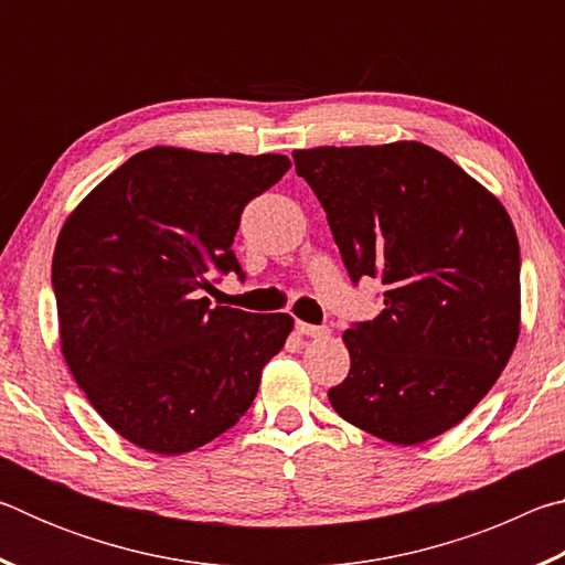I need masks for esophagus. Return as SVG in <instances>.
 <instances>
[{"mask_svg": "<svg viewBox=\"0 0 565 565\" xmlns=\"http://www.w3.org/2000/svg\"><path fill=\"white\" fill-rule=\"evenodd\" d=\"M296 331H299L301 337H311V339L329 337L327 327H311V323H303V321H296Z\"/></svg>", "mask_w": 565, "mask_h": 565, "instance_id": "esophagus-1", "label": "esophagus"}]
</instances>
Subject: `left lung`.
Wrapping results in <instances>:
<instances>
[{
    "label": "left lung",
    "instance_id": "obj_1",
    "mask_svg": "<svg viewBox=\"0 0 565 565\" xmlns=\"http://www.w3.org/2000/svg\"><path fill=\"white\" fill-rule=\"evenodd\" d=\"M349 276L384 281V311L343 331L337 414L396 446L471 414L521 333V252L489 189L420 141L296 149Z\"/></svg>",
    "mask_w": 565,
    "mask_h": 565
}]
</instances>
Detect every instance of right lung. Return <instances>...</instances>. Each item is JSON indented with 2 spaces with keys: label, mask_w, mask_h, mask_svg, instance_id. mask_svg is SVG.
<instances>
[{
  "label": "right lung",
  "mask_w": 565,
  "mask_h": 565,
  "mask_svg": "<svg viewBox=\"0 0 565 565\" xmlns=\"http://www.w3.org/2000/svg\"><path fill=\"white\" fill-rule=\"evenodd\" d=\"M284 154L151 147L94 186L56 238L52 284L62 356L121 438L179 456L242 418L289 313L214 306L209 276L242 266L238 218L274 186Z\"/></svg>",
  "instance_id": "add662e5"
}]
</instances>
